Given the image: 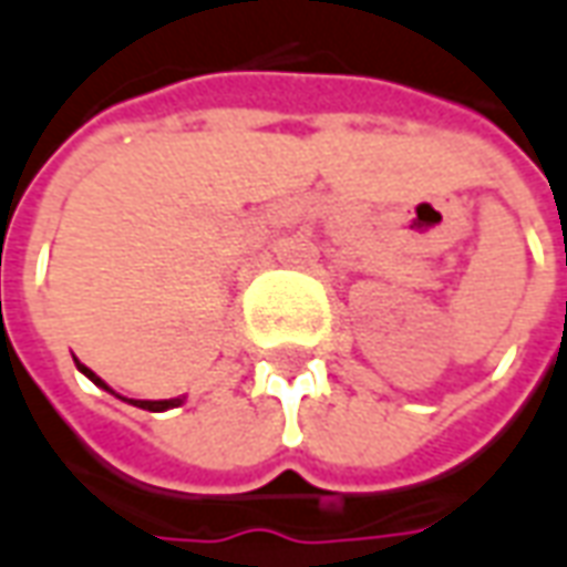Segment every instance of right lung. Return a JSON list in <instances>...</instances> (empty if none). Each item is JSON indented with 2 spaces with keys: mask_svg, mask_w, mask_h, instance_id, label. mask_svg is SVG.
I'll return each mask as SVG.
<instances>
[{
  "mask_svg": "<svg viewBox=\"0 0 567 567\" xmlns=\"http://www.w3.org/2000/svg\"><path fill=\"white\" fill-rule=\"evenodd\" d=\"M76 367H80L82 373H85L89 380L95 382V385L107 389V385H104V380H97V377L92 373V370H89V367H82V364H76ZM107 392H111V389H107ZM128 404H135V408H144V410H169V408H178V404H182V398H169V401H128Z\"/></svg>",
  "mask_w": 567,
  "mask_h": 567,
  "instance_id": "add662e5",
  "label": "right lung"
}]
</instances>
